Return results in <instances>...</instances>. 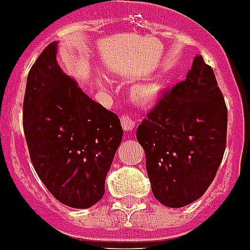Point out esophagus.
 <instances>
[{"label": "esophagus", "instance_id": "obj_1", "mask_svg": "<svg viewBox=\"0 0 250 250\" xmlns=\"http://www.w3.org/2000/svg\"><path fill=\"white\" fill-rule=\"evenodd\" d=\"M120 121H121V126L125 131H131L134 127H135V121L134 119H131L129 115H121L120 116Z\"/></svg>", "mask_w": 250, "mask_h": 250}]
</instances>
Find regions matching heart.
<instances>
[{"label":"heart","mask_w":250,"mask_h":250,"mask_svg":"<svg viewBox=\"0 0 250 250\" xmlns=\"http://www.w3.org/2000/svg\"><path fill=\"white\" fill-rule=\"evenodd\" d=\"M161 92V83L159 81H147L140 83L134 90V96L141 104H152Z\"/></svg>","instance_id":"obj_1"}]
</instances>
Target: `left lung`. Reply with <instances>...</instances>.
<instances>
[{
	"mask_svg": "<svg viewBox=\"0 0 250 250\" xmlns=\"http://www.w3.org/2000/svg\"><path fill=\"white\" fill-rule=\"evenodd\" d=\"M228 109L213 68L194 57L187 79L163 94L136 131L156 199L182 208L214 180L227 145Z\"/></svg>",
	"mask_w": 250,
	"mask_h": 250,
	"instance_id": "obj_1",
	"label": "left lung"
}]
</instances>
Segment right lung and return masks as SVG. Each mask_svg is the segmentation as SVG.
Returning a JSON list of instances; mask_svg holds the SVG:
<instances>
[{
  "instance_id": "right-lung-1",
  "label": "right lung",
  "mask_w": 250,
  "mask_h": 250,
  "mask_svg": "<svg viewBox=\"0 0 250 250\" xmlns=\"http://www.w3.org/2000/svg\"><path fill=\"white\" fill-rule=\"evenodd\" d=\"M50 43L31 67L23 98V131L37 175L67 207L90 208L123 139L120 119L95 103L56 61Z\"/></svg>"
}]
</instances>
